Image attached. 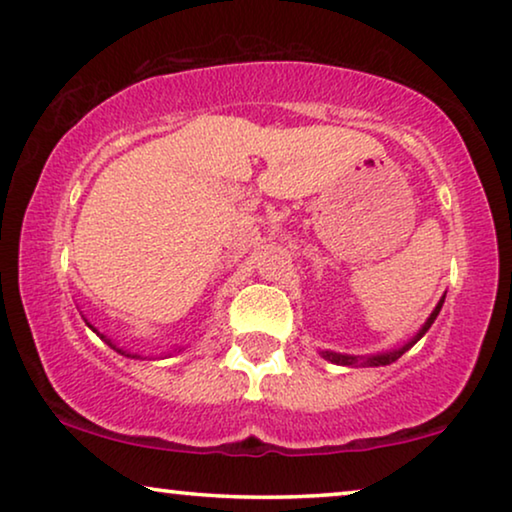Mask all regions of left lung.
Returning a JSON list of instances; mask_svg holds the SVG:
<instances>
[{
	"mask_svg": "<svg viewBox=\"0 0 512 512\" xmlns=\"http://www.w3.org/2000/svg\"><path fill=\"white\" fill-rule=\"evenodd\" d=\"M443 303H445V296L440 298V303L436 305V310L431 312V317L426 319V324L422 326V331H419L415 338H412L410 342H405L403 347H398V349H394V352H384V354H375V356H352V354H338V352H321V356H324L326 361H331V363H338V366H389V363H394L396 359H401V356L408 352V349L415 345V342L422 338V335L429 331L431 328V324L433 321H436V317H438V312H440V307H443Z\"/></svg>",
	"mask_w": 512,
	"mask_h": 512,
	"instance_id": "8db88e82",
	"label": "left lung"
}]
</instances>
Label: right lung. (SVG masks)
I'll return each instance as SVG.
<instances>
[{"label":"right lung","instance_id":"add662e5","mask_svg":"<svg viewBox=\"0 0 512 512\" xmlns=\"http://www.w3.org/2000/svg\"><path fill=\"white\" fill-rule=\"evenodd\" d=\"M88 326H90V324H88ZM90 328H93V326H90ZM93 331H95V328H93ZM95 333H97V331H95ZM97 335H100V338H102L104 342H107V345H109L111 349H116V352H118V354H123V356H130V359H139V354L125 352V349H121V347H116V345H114V342H111V340H107V338H104V335H102V333H97Z\"/></svg>","mask_w":512,"mask_h":512}]
</instances>
